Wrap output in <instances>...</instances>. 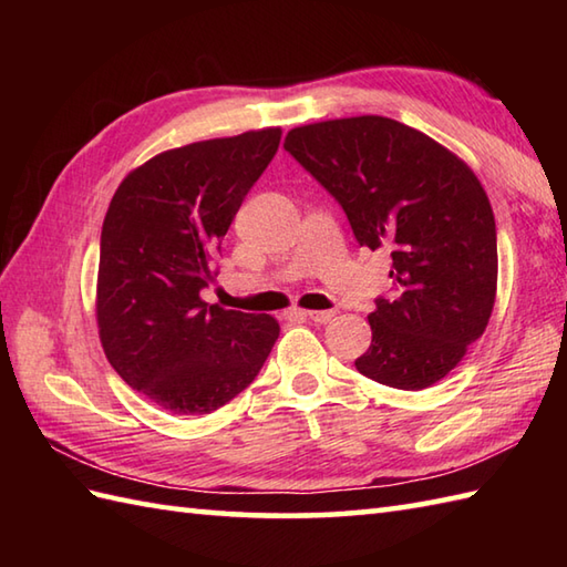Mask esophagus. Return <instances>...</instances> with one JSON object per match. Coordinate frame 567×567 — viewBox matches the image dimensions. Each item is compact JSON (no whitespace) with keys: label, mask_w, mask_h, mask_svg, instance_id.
<instances>
[{"label":"esophagus","mask_w":567,"mask_h":567,"mask_svg":"<svg viewBox=\"0 0 567 567\" xmlns=\"http://www.w3.org/2000/svg\"><path fill=\"white\" fill-rule=\"evenodd\" d=\"M302 315L315 323H329L333 319V311H302Z\"/></svg>","instance_id":"34e87169"}]
</instances>
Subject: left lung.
<instances>
[{
	"label": "left lung",
	"mask_w": 567,
	"mask_h": 567,
	"mask_svg": "<svg viewBox=\"0 0 567 567\" xmlns=\"http://www.w3.org/2000/svg\"><path fill=\"white\" fill-rule=\"evenodd\" d=\"M285 151L341 204L360 246L390 250L392 297L368 317L358 372L396 390L449 375L485 333L497 295V228L470 167L388 116L292 128Z\"/></svg>",
	"instance_id": "left-lung-1"
}]
</instances>
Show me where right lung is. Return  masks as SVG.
Here are the masks:
<instances>
[{
    "label": "right lung",
    "mask_w": 567,
    "mask_h": 567,
    "mask_svg": "<svg viewBox=\"0 0 567 567\" xmlns=\"http://www.w3.org/2000/svg\"><path fill=\"white\" fill-rule=\"evenodd\" d=\"M280 128L165 151L124 177L100 240L102 348L128 388L209 414L256 380L280 336L265 315L207 305L221 238L280 146Z\"/></svg>",
    "instance_id": "obj_1"
}]
</instances>
